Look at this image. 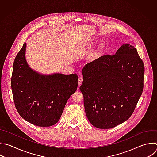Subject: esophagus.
<instances>
[{
  "instance_id": "1",
  "label": "esophagus",
  "mask_w": 157,
  "mask_h": 157,
  "mask_svg": "<svg viewBox=\"0 0 157 157\" xmlns=\"http://www.w3.org/2000/svg\"><path fill=\"white\" fill-rule=\"evenodd\" d=\"M83 80V78L82 77H80L78 78V85H80L82 83Z\"/></svg>"
}]
</instances>
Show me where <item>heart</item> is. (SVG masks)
I'll use <instances>...</instances> for the list:
<instances>
[{
    "label": "heart",
    "instance_id": "heart-1",
    "mask_svg": "<svg viewBox=\"0 0 157 157\" xmlns=\"http://www.w3.org/2000/svg\"><path fill=\"white\" fill-rule=\"evenodd\" d=\"M93 43H94V42H91L89 44V45H93ZM97 55H98V54H96L95 56H96Z\"/></svg>",
    "mask_w": 157,
    "mask_h": 157
}]
</instances>
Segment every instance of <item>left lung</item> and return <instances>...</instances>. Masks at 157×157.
I'll use <instances>...</instances> for the list:
<instances>
[{
	"label": "left lung",
	"mask_w": 157,
	"mask_h": 157,
	"mask_svg": "<svg viewBox=\"0 0 157 157\" xmlns=\"http://www.w3.org/2000/svg\"><path fill=\"white\" fill-rule=\"evenodd\" d=\"M85 113L90 122L110 129L132 114L144 88V65L137 50L124 44L113 55H105L83 69Z\"/></svg>",
	"instance_id": "left-lung-1"
}]
</instances>
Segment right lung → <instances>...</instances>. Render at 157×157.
<instances>
[{"mask_svg":"<svg viewBox=\"0 0 157 157\" xmlns=\"http://www.w3.org/2000/svg\"><path fill=\"white\" fill-rule=\"evenodd\" d=\"M26 44L13 63L11 86L15 107L28 122L42 127L59 120L66 102L78 86L76 74L42 75L31 69L25 59Z\"/></svg>","mask_w":157,"mask_h":157,"instance_id":"add662e5","label":"right lung"}]
</instances>
